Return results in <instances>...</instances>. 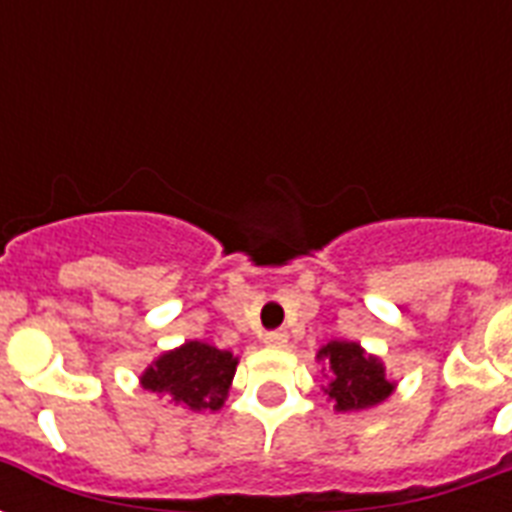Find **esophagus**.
<instances>
[{
	"label": "esophagus",
	"mask_w": 512,
	"mask_h": 512,
	"mask_svg": "<svg viewBox=\"0 0 512 512\" xmlns=\"http://www.w3.org/2000/svg\"><path fill=\"white\" fill-rule=\"evenodd\" d=\"M263 342L268 348H284V345H287V332H268V335L263 337Z\"/></svg>",
	"instance_id": "34e87169"
}]
</instances>
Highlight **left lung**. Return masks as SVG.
<instances>
[{
    "instance_id": "obj_1",
    "label": "left lung",
    "mask_w": 512,
    "mask_h": 512,
    "mask_svg": "<svg viewBox=\"0 0 512 512\" xmlns=\"http://www.w3.org/2000/svg\"><path fill=\"white\" fill-rule=\"evenodd\" d=\"M316 361L327 380L321 390L335 401V412H366L388 401L396 390V380H390L382 358L366 353L361 342H327L316 353Z\"/></svg>"
}]
</instances>
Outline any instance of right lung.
Here are the masks:
<instances>
[{"mask_svg":"<svg viewBox=\"0 0 512 512\" xmlns=\"http://www.w3.org/2000/svg\"><path fill=\"white\" fill-rule=\"evenodd\" d=\"M239 356L201 340L164 350L140 372V385L191 412H217L228 398Z\"/></svg>","mask_w":512,"mask_h":512,"instance_id":"obj_1","label":"right lung"}]
</instances>
